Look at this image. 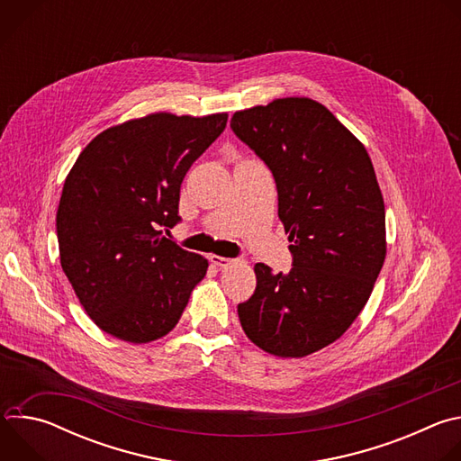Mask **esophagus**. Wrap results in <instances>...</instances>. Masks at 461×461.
Wrapping results in <instances>:
<instances>
[{
	"label": "esophagus",
	"mask_w": 461,
	"mask_h": 461,
	"mask_svg": "<svg viewBox=\"0 0 461 461\" xmlns=\"http://www.w3.org/2000/svg\"><path fill=\"white\" fill-rule=\"evenodd\" d=\"M210 260H212V265H215V267H219V268H228V267H231L233 265V258H228V257H221V255H212L210 257Z\"/></svg>",
	"instance_id": "esophagus-1"
}]
</instances>
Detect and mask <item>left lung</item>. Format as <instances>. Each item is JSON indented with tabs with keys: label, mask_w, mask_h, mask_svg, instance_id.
<instances>
[{
	"label": "left lung",
	"mask_w": 461,
	"mask_h": 461,
	"mask_svg": "<svg viewBox=\"0 0 461 461\" xmlns=\"http://www.w3.org/2000/svg\"><path fill=\"white\" fill-rule=\"evenodd\" d=\"M235 135L272 169L294 268L257 262L237 306L248 339L277 357L338 341L365 308L386 257L384 203L365 146L322 104L277 98L231 116Z\"/></svg>",
	"instance_id": "obj_1"
}]
</instances>
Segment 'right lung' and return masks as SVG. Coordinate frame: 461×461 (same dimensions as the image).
<instances>
[{
	"instance_id": "right-lung-1",
	"label": "right lung",
	"mask_w": 461,
	"mask_h": 461,
	"mask_svg": "<svg viewBox=\"0 0 461 461\" xmlns=\"http://www.w3.org/2000/svg\"><path fill=\"white\" fill-rule=\"evenodd\" d=\"M228 113H151L113 125L78 155L56 213L61 270L100 330L151 343L176 326L208 260L164 237L180 184Z\"/></svg>"
}]
</instances>
